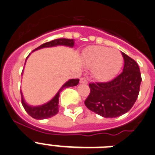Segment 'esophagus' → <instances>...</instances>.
<instances>
[{
	"mask_svg": "<svg viewBox=\"0 0 155 155\" xmlns=\"http://www.w3.org/2000/svg\"><path fill=\"white\" fill-rule=\"evenodd\" d=\"M80 83H81V84H87V80L85 78H81L80 79Z\"/></svg>",
	"mask_w": 155,
	"mask_h": 155,
	"instance_id": "1",
	"label": "esophagus"
}]
</instances>
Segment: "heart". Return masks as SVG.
<instances>
[{"instance_id": "obj_1", "label": "heart", "mask_w": 155, "mask_h": 155, "mask_svg": "<svg viewBox=\"0 0 155 155\" xmlns=\"http://www.w3.org/2000/svg\"><path fill=\"white\" fill-rule=\"evenodd\" d=\"M84 62L92 68L93 77L100 81L112 78L121 68L123 56L117 50L105 46L90 47L84 55Z\"/></svg>"}]
</instances>
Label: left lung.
Here are the masks:
<instances>
[{"label": "left lung", "instance_id": "8db88e82", "mask_svg": "<svg viewBox=\"0 0 155 155\" xmlns=\"http://www.w3.org/2000/svg\"><path fill=\"white\" fill-rule=\"evenodd\" d=\"M124 70L115 78L103 83L89 84L91 91L84 104L88 109L105 118H115L127 113L136 102L141 74L134 60L122 53Z\"/></svg>", "mask_w": 155, "mask_h": 155}]
</instances>
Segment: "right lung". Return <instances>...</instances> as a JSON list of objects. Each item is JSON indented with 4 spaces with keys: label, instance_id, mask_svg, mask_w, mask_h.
<instances>
[{
    "label": "right lung",
    "instance_id": "add662e5",
    "mask_svg": "<svg viewBox=\"0 0 155 155\" xmlns=\"http://www.w3.org/2000/svg\"><path fill=\"white\" fill-rule=\"evenodd\" d=\"M69 46V47H73L74 46V40L73 39H57L52 40L50 42H46L43 43L42 45L39 46V47H37L35 50H40L42 48L46 47H53V46ZM30 55V54H29ZM28 55V56H29ZM27 57V58H28ZM26 58V60H27ZM23 72V71H22ZM79 83V79H70L69 81L66 82L65 84L61 87V89L59 90L58 92L56 94V95L52 98L50 101H49L46 103L43 104V105H38V106H31L27 104L25 101L24 98H23L22 93L21 91V103H22L23 107L25 109L29 116H31L32 118L35 119V120H44V119L50 118L52 116H55L59 112V97H60V93L64 88L69 87H73V86L78 85Z\"/></svg>",
    "mask_w": 155,
    "mask_h": 155
}]
</instances>
